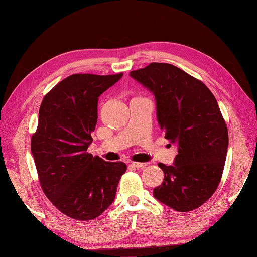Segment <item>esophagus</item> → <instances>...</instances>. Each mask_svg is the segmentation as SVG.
<instances>
[{
  "mask_svg": "<svg viewBox=\"0 0 257 257\" xmlns=\"http://www.w3.org/2000/svg\"><path fill=\"white\" fill-rule=\"evenodd\" d=\"M132 165L137 168V169H141V168H146L147 166H148V163L147 162H132Z\"/></svg>",
  "mask_w": 257,
  "mask_h": 257,
  "instance_id": "esophagus-1",
  "label": "esophagus"
}]
</instances>
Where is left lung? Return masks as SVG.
Segmentation results:
<instances>
[{
  "mask_svg": "<svg viewBox=\"0 0 257 257\" xmlns=\"http://www.w3.org/2000/svg\"><path fill=\"white\" fill-rule=\"evenodd\" d=\"M130 76L154 94L158 123L178 148L173 165H158L165 179L154 196L178 212L192 211L215 192L226 159L227 127L215 97L171 64L151 63Z\"/></svg>",
  "mask_w": 257,
  "mask_h": 257,
  "instance_id": "obj_1",
  "label": "left lung"
}]
</instances>
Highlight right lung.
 I'll return each mask as SVG.
<instances>
[{
    "instance_id": "add662e5",
    "label": "right lung",
    "mask_w": 257,
    "mask_h": 257,
    "mask_svg": "<svg viewBox=\"0 0 257 257\" xmlns=\"http://www.w3.org/2000/svg\"><path fill=\"white\" fill-rule=\"evenodd\" d=\"M74 74L46 94L31 150L41 187L63 214L96 219L114 200L125 163L107 162L87 149L97 123L98 98L122 77Z\"/></svg>"
}]
</instances>
